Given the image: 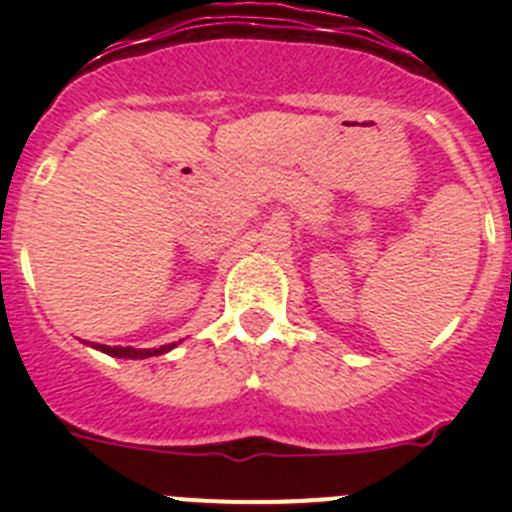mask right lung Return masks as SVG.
<instances>
[{
    "mask_svg": "<svg viewBox=\"0 0 512 512\" xmlns=\"http://www.w3.org/2000/svg\"><path fill=\"white\" fill-rule=\"evenodd\" d=\"M99 351L110 356H120V359H148V356H158V354H166L171 346H161V348H133V346H97Z\"/></svg>",
    "mask_w": 512,
    "mask_h": 512,
    "instance_id": "right-lung-1",
    "label": "right lung"
}]
</instances>
